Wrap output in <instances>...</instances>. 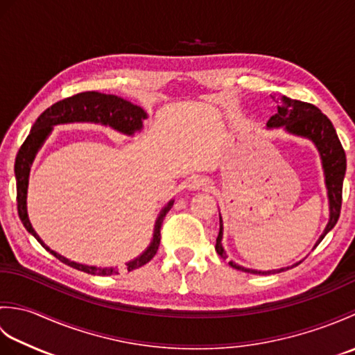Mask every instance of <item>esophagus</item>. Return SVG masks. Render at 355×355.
<instances>
[{
  "mask_svg": "<svg viewBox=\"0 0 355 355\" xmlns=\"http://www.w3.org/2000/svg\"><path fill=\"white\" fill-rule=\"evenodd\" d=\"M189 189L191 191H210L212 189V182H210V180L205 175H197L189 182Z\"/></svg>",
  "mask_w": 355,
  "mask_h": 355,
  "instance_id": "obj_1",
  "label": "esophagus"
}]
</instances>
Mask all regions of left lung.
<instances>
[{
	"instance_id": "1",
	"label": "left lung",
	"mask_w": 355,
	"mask_h": 355,
	"mask_svg": "<svg viewBox=\"0 0 355 355\" xmlns=\"http://www.w3.org/2000/svg\"><path fill=\"white\" fill-rule=\"evenodd\" d=\"M276 102L279 103L277 112L275 116L270 117L267 126L268 128L284 126V130L286 132L297 135V137L311 140L315 145V148H318L322 158V166H323V172H325V184L328 189V200H329V221L318 241L319 244L320 241L325 238L327 233L337 224L338 216H340L342 189H343V178L346 172L345 150L340 140L337 137V132L334 130L333 123H331V120L323 114L318 107H314V105L306 103V102L293 101L286 96L277 97ZM221 241H223V220L220 215V233H218V238H216L215 250L218 254L225 258ZM297 263H294V266H297ZM229 266L236 270L245 271V273H253V275L281 273V271L285 270V268H279V270L258 271L253 268L241 267L233 261L229 262ZM286 270H288V267H286Z\"/></svg>"
}]
</instances>
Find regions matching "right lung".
Instances as JSON below:
<instances>
[{
	"instance_id": "obj_1",
	"label": "right lung",
	"mask_w": 355,
	"mask_h": 355,
	"mask_svg": "<svg viewBox=\"0 0 355 355\" xmlns=\"http://www.w3.org/2000/svg\"><path fill=\"white\" fill-rule=\"evenodd\" d=\"M146 119V112L143 108L137 107L131 102H128L122 97L114 94H103L97 92H85L74 94L67 99L59 101L53 103L50 108L45 110L42 114L36 119L35 125L32 126V131L27 135L26 141L22 143L17 162H15V177H17V201H18V215L21 218L22 224L27 229L28 233L37 239L45 250L50 252L53 256L67 263L76 270L84 271L88 275L96 276H111L119 275V270L114 267H93V266H84V263L73 262L70 259L64 258L56 252L50 250V248L42 243V239L37 236V233L33 230L32 224H30L28 215H27V187H28V173L32 163L37 154V150L42 146L45 139L49 137L53 126L62 125V123H74V122H92V123H101L103 126H110L117 132H122L126 135H132L134 132L140 131L143 128V120ZM173 206V200H171L166 205L160 215H158L155 221L154 236L150 241L149 247L143 252L139 258H135L126 263L128 271H132L141 266H145L150 259L154 258L158 245H160V229L166 214L169 212Z\"/></svg>"
}]
</instances>
